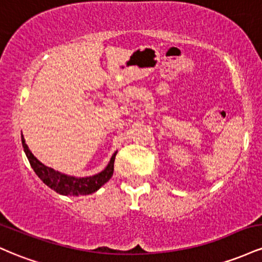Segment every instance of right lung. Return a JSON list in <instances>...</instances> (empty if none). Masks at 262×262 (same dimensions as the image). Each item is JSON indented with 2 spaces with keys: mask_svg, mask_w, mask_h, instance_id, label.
Here are the masks:
<instances>
[{
  "mask_svg": "<svg viewBox=\"0 0 262 262\" xmlns=\"http://www.w3.org/2000/svg\"><path fill=\"white\" fill-rule=\"evenodd\" d=\"M22 145L25 149V152L28 158L29 164H31L32 169L37 173L39 179L43 181L48 187H50L56 193L64 194V196H81V194H91L93 192L97 191L101 186H103L108 180L113 175V167H114V159H116L117 152H114L112 159H111L110 164L102 172L97 173L95 176L82 177V179H77V177L68 176L64 173H60L59 171H55L50 167L45 166L40 161L32 154L31 150L27 146L25 138L22 135Z\"/></svg>",
  "mask_w": 262,
  "mask_h": 262,
  "instance_id": "right-lung-1",
  "label": "right lung"
}]
</instances>
